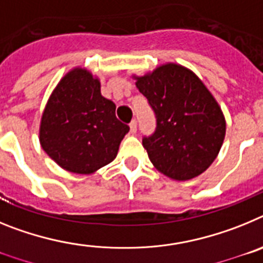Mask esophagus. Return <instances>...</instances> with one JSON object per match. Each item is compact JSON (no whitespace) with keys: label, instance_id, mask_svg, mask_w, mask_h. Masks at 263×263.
<instances>
[{"label":"esophagus","instance_id":"obj_1","mask_svg":"<svg viewBox=\"0 0 263 263\" xmlns=\"http://www.w3.org/2000/svg\"><path fill=\"white\" fill-rule=\"evenodd\" d=\"M129 126H130V133L136 134L137 133V121L136 120L132 121V122L129 124Z\"/></svg>","mask_w":263,"mask_h":263}]
</instances>
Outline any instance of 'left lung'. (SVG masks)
<instances>
[{
  "label": "left lung",
  "mask_w": 263,
  "mask_h": 263,
  "mask_svg": "<svg viewBox=\"0 0 263 263\" xmlns=\"http://www.w3.org/2000/svg\"><path fill=\"white\" fill-rule=\"evenodd\" d=\"M137 79L157 118L142 145L155 168L175 180L200 175L217 157L225 118L215 97L194 72L168 63Z\"/></svg>",
  "instance_id": "obj_1"
}]
</instances>
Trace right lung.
I'll return each instance as SVG.
<instances>
[{"mask_svg":"<svg viewBox=\"0 0 263 263\" xmlns=\"http://www.w3.org/2000/svg\"><path fill=\"white\" fill-rule=\"evenodd\" d=\"M129 132L116 117L113 101L101 96L100 81L75 68L48 99L39 129L42 148L67 171L92 174L110 163Z\"/></svg>","mask_w":263,"mask_h":263,"instance_id":"add662e5","label":"right lung"}]
</instances>
